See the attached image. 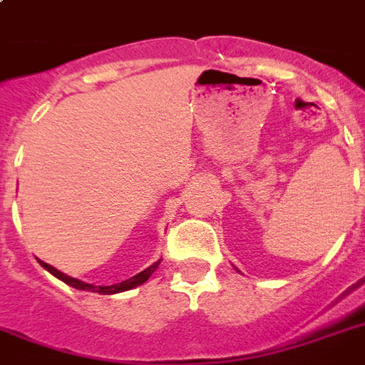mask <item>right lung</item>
<instances>
[{
	"label": "right lung",
	"instance_id": "right-lung-1",
	"mask_svg": "<svg viewBox=\"0 0 365 365\" xmlns=\"http://www.w3.org/2000/svg\"><path fill=\"white\" fill-rule=\"evenodd\" d=\"M41 263V267H45L51 274H54L56 278H60L62 282L70 284L71 288L76 289H87V292H96V294H104V295H110V294H119V292H126V289H132L136 288V286H140V284H143L145 280H148L151 274L155 272V269H157V265H159L160 261H157L155 265L148 267L145 271L138 272L136 277L128 278V280H125V282H119V284H113V286H93V284H87V282H81V280H77V278H71L68 277V274H64V272H60L58 269H54L53 265H48V263H45V261H39Z\"/></svg>",
	"mask_w": 365,
	"mask_h": 365
}]
</instances>
